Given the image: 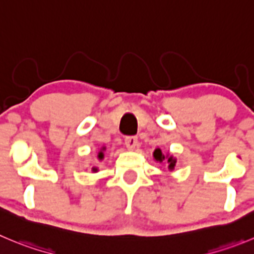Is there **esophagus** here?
Returning a JSON list of instances; mask_svg holds the SVG:
<instances>
[{
  "instance_id": "obj_1",
  "label": "esophagus",
  "mask_w": 254,
  "mask_h": 254,
  "mask_svg": "<svg viewBox=\"0 0 254 254\" xmlns=\"http://www.w3.org/2000/svg\"><path fill=\"white\" fill-rule=\"evenodd\" d=\"M136 145H138V138H135V136H127V138H125V146L129 150L135 149Z\"/></svg>"
}]
</instances>
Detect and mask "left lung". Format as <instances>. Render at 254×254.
<instances>
[{"label": "left lung", "instance_id": "obj_1", "mask_svg": "<svg viewBox=\"0 0 254 254\" xmlns=\"http://www.w3.org/2000/svg\"><path fill=\"white\" fill-rule=\"evenodd\" d=\"M153 156H154V160H155V162L163 163V162H164V160H167L168 169H169L170 172H173V170H174V167H175V163H177V159H175L174 156H173L170 153L164 154L162 151V149L156 148L155 150H154Z\"/></svg>", "mask_w": 254, "mask_h": 254}]
</instances>
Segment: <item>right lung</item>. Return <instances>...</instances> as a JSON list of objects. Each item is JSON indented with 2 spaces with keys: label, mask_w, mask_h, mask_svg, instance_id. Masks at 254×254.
<instances>
[{
  "label": "right lung",
  "mask_w": 254,
  "mask_h": 254,
  "mask_svg": "<svg viewBox=\"0 0 254 254\" xmlns=\"http://www.w3.org/2000/svg\"><path fill=\"white\" fill-rule=\"evenodd\" d=\"M105 146H103V148H100V150H99L98 151V159L99 160H103L104 159V151H105ZM98 168H96V167H92L91 168V172H94V173H96V172H98Z\"/></svg>",
  "instance_id": "1"
}]
</instances>
